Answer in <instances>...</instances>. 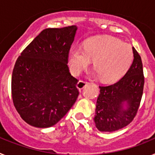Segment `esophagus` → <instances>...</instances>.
Here are the masks:
<instances>
[{
  "mask_svg": "<svg viewBox=\"0 0 155 155\" xmlns=\"http://www.w3.org/2000/svg\"><path fill=\"white\" fill-rule=\"evenodd\" d=\"M87 84H88V82H87L86 81L81 80L78 82V84H77V87L79 88V89H82V88H84Z\"/></svg>",
  "mask_w": 155,
  "mask_h": 155,
  "instance_id": "esophagus-1",
  "label": "esophagus"
}]
</instances>
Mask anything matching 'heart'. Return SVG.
I'll return each instance as SVG.
<instances>
[{"instance_id": "1", "label": "heart", "mask_w": 155, "mask_h": 155, "mask_svg": "<svg viewBox=\"0 0 155 155\" xmlns=\"http://www.w3.org/2000/svg\"><path fill=\"white\" fill-rule=\"evenodd\" d=\"M94 60L93 66L104 82H113L124 76L134 60L132 47L109 35L87 39L84 48L73 47L70 52V69L78 74Z\"/></svg>"}]
</instances>
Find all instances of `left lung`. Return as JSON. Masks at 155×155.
Returning a JSON list of instances; mask_svg holds the SVG:
<instances>
[{"instance_id": "left-lung-1", "label": "left lung", "mask_w": 155, "mask_h": 155, "mask_svg": "<svg viewBox=\"0 0 155 155\" xmlns=\"http://www.w3.org/2000/svg\"><path fill=\"white\" fill-rule=\"evenodd\" d=\"M134 61L115 84L99 86L94 121L98 130L113 132L130 124L136 116L143 94L144 76L141 57L133 47ZM126 103L127 108L123 105Z\"/></svg>"}]
</instances>
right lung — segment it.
Returning a JSON list of instances; mask_svg holds the SVG:
<instances>
[{
  "label": "right lung",
  "instance_id": "obj_1",
  "mask_svg": "<svg viewBox=\"0 0 155 155\" xmlns=\"http://www.w3.org/2000/svg\"><path fill=\"white\" fill-rule=\"evenodd\" d=\"M75 25L42 30L18 57L12 77V94L27 124L46 128L57 124L78 97V80L71 74L68 56Z\"/></svg>",
  "mask_w": 155,
  "mask_h": 155
}]
</instances>
